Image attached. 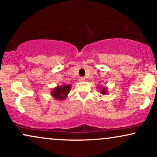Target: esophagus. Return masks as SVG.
<instances>
[{
    "instance_id": "obj_1",
    "label": "esophagus",
    "mask_w": 157,
    "mask_h": 157,
    "mask_svg": "<svg viewBox=\"0 0 157 157\" xmlns=\"http://www.w3.org/2000/svg\"><path fill=\"white\" fill-rule=\"evenodd\" d=\"M85 80H86L85 77H80V79H79V81H80V82H84Z\"/></svg>"
}]
</instances>
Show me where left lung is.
<instances>
[{"label": "left lung", "instance_id": "left-lung-1", "mask_svg": "<svg viewBox=\"0 0 157 157\" xmlns=\"http://www.w3.org/2000/svg\"><path fill=\"white\" fill-rule=\"evenodd\" d=\"M99 89H100V94H102L105 95L106 94H108V89L107 87H105V86H100V88H99Z\"/></svg>", "mask_w": 157, "mask_h": 157}]
</instances>
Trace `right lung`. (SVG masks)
<instances>
[{
	"label": "right lung",
	"instance_id": "add662e5",
	"mask_svg": "<svg viewBox=\"0 0 157 157\" xmlns=\"http://www.w3.org/2000/svg\"><path fill=\"white\" fill-rule=\"evenodd\" d=\"M71 89V86L70 84L57 86L52 90L51 95L57 100H64L67 97L68 94L70 92Z\"/></svg>",
	"mask_w": 157,
	"mask_h": 157
}]
</instances>
